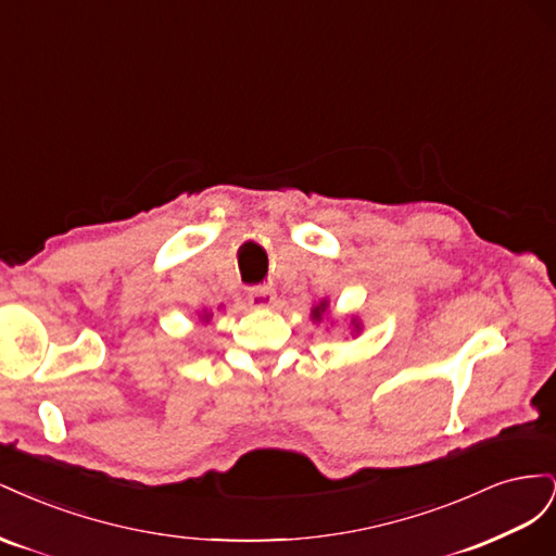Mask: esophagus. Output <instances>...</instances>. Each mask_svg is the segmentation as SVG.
I'll return each instance as SVG.
<instances>
[{"mask_svg":"<svg viewBox=\"0 0 556 556\" xmlns=\"http://www.w3.org/2000/svg\"><path fill=\"white\" fill-rule=\"evenodd\" d=\"M248 301H250V306H255V308H271L276 301V292L271 285H260V288L250 290Z\"/></svg>","mask_w":556,"mask_h":556,"instance_id":"obj_1","label":"esophagus"}]
</instances>
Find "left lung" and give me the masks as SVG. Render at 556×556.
Listing matches in <instances>:
<instances>
[{
  "mask_svg": "<svg viewBox=\"0 0 556 556\" xmlns=\"http://www.w3.org/2000/svg\"><path fill=\"white\" fill-rule=\"evenodd\" d=\"M325 317H329V299H323V301H319V304H315V306L311 308V319H313L315 325L325 323ZM327 323H329V319H327ZM348 323H350L348 329H350V333H352V339H355V336H359L362 329H364L362 319H359V315H350ZM331 327H333V319H331Z\"/></svg>",
  "mask_w": 556,
  "mask_h": 556,
  "instance_id": "obj_1",
  "label": "left lung"
}]
</instances>
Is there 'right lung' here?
I'll return each instance as SVG.
<instances>
[{
	"label": "right lung",
	"mask_w": 556,
	"mask_h": 556,
	"mask_svg": "<svg viewBox=\"0 0 556 556\" xmlns=\"http://www.w3.org/2000/svg\"><path fill=\"white\" fill-rule=\"evenodd\" d=\"M197 315H199V323H201V325H211V319H213V313H211L208 308H204V311H199Z\"/></svg>",
	"instance_id": "right-lung-1"
}]
</instances>
